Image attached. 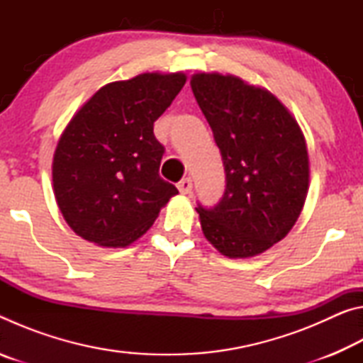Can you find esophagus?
Here are the masks:
<instances>
[{
    "mask_svg": "<svg viewBox=\"0 0 363 363\" xmlns=\"http://www.w3.org/2000/svg\"><path fill=\"white\" fill-rule=\"evenodd\" d=\"M177 189H179V192L184 195L190 194L192 192V179H190V177H184V179L177 184Z\"/></svg>",
    "mask_w": 363,
    "mask_h": 363,
    "instance_id": "obj_1",
    "label": "esophagus"
}]
</instances>
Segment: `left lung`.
<instances>
[{"label":"left lung","mask_w":363,"mask_h":363,"mask_svg":"<svg viewBox=\"0 0 363 363\" xmlns=\"http://www.w3.org/2000/svg\"><path fill=\"white\" fill-rule=\"evenodd\" d=\"M194 96L225 169L219 203L195 208L203 235L227 257H253L293 229L309 190V155L298 121L270 91L220 73H194Z\"/></svg>","instance_id":"left-lung-1"}]
</instances>
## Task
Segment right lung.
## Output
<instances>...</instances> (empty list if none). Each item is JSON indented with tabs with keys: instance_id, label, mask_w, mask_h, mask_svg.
Wrapping results in <instances>:
<instances>
[{
	"instance_id": "1",
	"label": "right lung",
	"mask_w": 363,
	"mask_h": 363,
	"mask_svg": "<svg viewBox=\"0 0 363 363\" xmlns=\"http://www.w3.org/2000/svg\"><path fill=\"white\" fill-rule=\"evenodd\" d=\"M182 72H147L93 94L60 134L52 189L70 229L99 247L125 248L177 195L158 174L164 147L153 123L179 94Z\"/></svg>"
}]
</instances>
